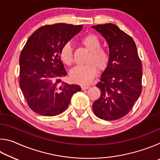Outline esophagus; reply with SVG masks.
<instances>
[{
    "mask_svg": "<svg viewBox=\"0 0 160 160\" xmlns=\"http://www.w3.org/2000/svg\"><path fill=\"white\" fill-rule=\"evenodd\" d=\"M81 88H82V90H88V89L90 88V86H88V85H82V86H81Z\"/></svg>",
    "mask_w": 160,
    "mask_h": 160,
    "instance_id": "1",
    "label": "esophagus"
}]
</instances>
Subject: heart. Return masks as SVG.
Returning <instances> with one entry per match:
<instances>
[{"mask_svg":"<svg viewBox=\"0 0 160 160\" xmlns=\"http://www.w3.org/2000/svg\"><path fill=\"white\" fill-rule=\"evenodd\" d=\"M81 44L90 51L87 58L88 64L75 67L70 72V76L74 82L81 85L89 84L97 73L96 67L99 70H104L108 66L109 54L106 48L100 47L101 42L99 38L93 34H89L83 37ZM60 58L63 63L70 66L73 62L72 49L70 44H65L61 48Z\"/></svg>","mask_w":160,"mask_h":160,"instance_id":"obj_1","label":"heart"}]
</instances>
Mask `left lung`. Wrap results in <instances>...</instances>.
<instances>
[{
    "label": "left lung",
    "instance_id": "obj_1",
    "mask_svg": "<svg viewBox=\"0 0 160 160\" xmlns=\"http://www.w3.org/2000/svg\"><path fill=\"white\" fill-rule=\"evenodd\" d=\"M106 39L109 61L96 85L102 92L92 104L97 117L114 121L123 117L133 106L142 91V64L133 39L116 25L92 27Z\"/></svg>",
    "mask_w": 160,
    "mask_h": 160
}]
</instances>
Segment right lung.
<instances>
[{
	"mask_svg": "<svg viewBox=\"0 0 160 160\" xmlns=\"http://www.w3.org/2000/svg\"><path fill=\"white\" fill-rule=\"evenodd\" d=\"M82 29V25L65 23L43 26L29 37L22 51L20 87L29 108L38 114H60L81 90L79 85L62 82L67 72L60 52Z\"/></svg>",
	"mask_w": 160,
	"mask_h": 160,
	"instance_id": "add662e5",
	"label": "right lung"
}]
</instances>
